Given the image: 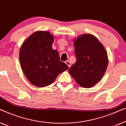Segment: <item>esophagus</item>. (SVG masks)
<instances>
[{"mask_svg":"<svg viewBox=\"0 0 126 126\" xmlns=\"http://www.w3.org/2000/svg\"><path fill=\"white\" fill-rule=\"evenodd\" d=\"M65 63H66V64L68 65L69 68H70V63L69 61H65Z\"/></svg>","mask_w":126,"mask_h":126,"instance_id":"34e87169","label":"esophagus"}]
</instances>
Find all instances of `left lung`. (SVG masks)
<instances>
[{"instance_id":"obj_1","label":"left lung","mask_w":126,"mask_h":126,"mask_svg":"<svg viewBox=\"0 0 126 126\" xmlns=\"http://www.w3.org/2000/svg\"><path fill=\"white\" fill-rule=\"evenodd\" d=\"M76 62L69 73L84 88H91L102 79L108 65V57L102 44L94 35L85 34L74 41Z\"/></svg>"}]
</instances>
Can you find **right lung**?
I'll use <instances>...</instances> for the list:
<instances>
[{
    "label": "right lung",
    "instance_id": "right-lung-1",
    "mask_svg": "<svg viewBox=\"0 0 126 126\" xmlns=\"http://www.w3.org/2000/svg\"><path fill=\"white\" fill-rule=\"evenodd\" d=\"M53 36L47 32H34L20 47L19 61L25 76L33 85H50L58 75L68 69L60 61L58 52L52 49Z\"/></svg>",
    "mask_w": 126,
    "mask_h": 126
}]
</instances>
